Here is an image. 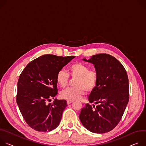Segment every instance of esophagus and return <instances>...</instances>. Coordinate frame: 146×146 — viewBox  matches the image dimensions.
I'll list each match as a JSON object with an SVG mask.
<instances>
[{"instance_id":"esophagus-1","label":"esophagus","mask_w":146,"mask_h":146,"mask_svg":"<svg viewBox=\"0 0 146 146\" xmlns=\"http://www.w3.org/2000/svg\"><path fill=\"white\" fill-rule=\"evenodd\" d=\"M72 102H74V101H73V100H67V104H70L72 103Z\"/></svg>"}]
</instances>
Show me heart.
I'll use <instances>...</instances> for the list:
<instances>
[{
    "mask_svg": "<svg viewBox=\"0 0 146 146\" xmlns=\"http://www.w3.org/2000/svg\"><path fill=\"white\" fill-rule=\"evenodd\" d=\"M69 74L63 70H60L56 75L57 84L62 87H66L70 79V76L76 77L74 87H69L63 90L60 96L62 99L75 100L79 99L84 94L85 90L87 92L92 91L96 86L98 79V73L95 70H89L88 65L75 62L68 67Z\"/></svg>",
    "mask_w": 146,
    "mask_h": 146,
    "instance_id": "obj_1",
    "label": "heart"
}]
</instances>
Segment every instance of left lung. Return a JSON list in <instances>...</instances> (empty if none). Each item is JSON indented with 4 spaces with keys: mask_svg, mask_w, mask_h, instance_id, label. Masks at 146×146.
<instances>
[{
    "mask_svg": "<svg viewBox=\"0 0 146 146\" xmlns=\"http://www.w3.org/2000/svg\"><path fill=\"white\" fill-rule=\"evenodd\" d=\"M84 60L94 65L98 73L96 86L79 115L85 128L95 133L112 130L120 122L129 99V80L122 64L114 57L103 53Z\"/></svg>",
    "mask_w": 146,
    "mask_h": 146,
    "instance_id": "obj_1",
    "label": "left lung"
}]
</instances>
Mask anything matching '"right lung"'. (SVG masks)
Segmentation results:
<instances>
[{
    "label": "right lung",
    "mask_w": 146,
    "mask_h": 146,
    "mask_svg": "<svg viewBox=\"0 0 146 146\" xmlns=\"http://www.w3.org/2000/svg\"><path fill=\"white\" fill-rule=\"evenodd\" d=\"M75 56H42L31 61L19 76L16 101L27 123L39 132L51 131L59 125L66 100L56 99V75Z\"/></svg>",
    "instance_id": "right-lung-1"
}]
</instances>
